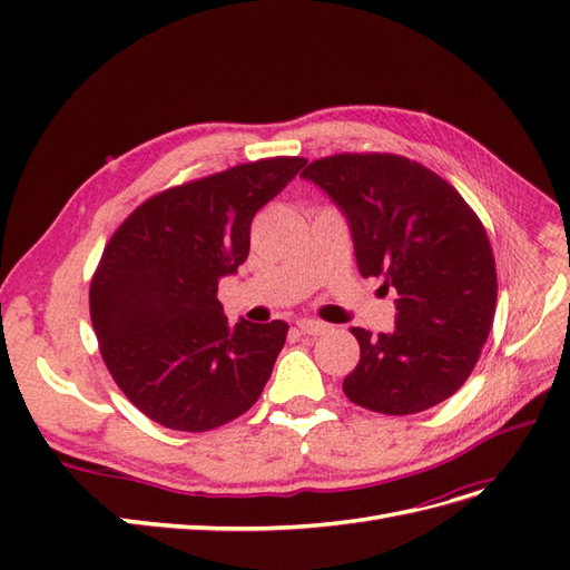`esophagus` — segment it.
Masks as SVG:
<instances>
[{
	"label": "esophagus",
	"instance_id": "34e87169",
	"mask_svg": "<svg viewBox=\"0 0 570 570\" xmlns=\"http://www.w3.org/2000/svg\"><path fill=\"white\" fill-rule=\"evenodd\" d=\"M297 327L304 335H323V333L331 331V325L323 323V321H316V318H299Z\"/></svg>",
	"mask_w": 570,
	"mask_h": 570
}]
</instances>
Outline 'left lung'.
I'll return each mask as SVG.
<instances>
[{"instance_id":"left-lung-1","label":"left lung","mask_w":570,"mask_h":570,"mask_svg":"<svg viewBox=\"0 0 570 570\" xmlns=\"http://www.w3.org/2000/svg\"><path fill=\"white\" fill-rule=\"evenodd\" d=\"M314 180L350 220L358 273L396 289V325L352 327L361 358L350 402L385 416L435 406L469 381L497 306V268L478 214L435 170L400 154H333Z\"/></svg>"}]
</instances>
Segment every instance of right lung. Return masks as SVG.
Wrapping results in <instances>:
<instances>
[{
	"label": "right lung",
	"mask_w": 570,
	"mask_h": 570,
	"mask_svg": "<svg viewBox=\"0 0 570 570\" xmlns=\"http://www.w3.org/2000/svg\"><path fill=\"white\" fill-rule=\"evenodd\" d=\"M302 157H271L145 199L101 252L90 283L99 354L147 419L206 433L256 404L287 323L235 325L218 278L249 254L256 212L299 174Z\"/></svg>",
	"instance_id": "add662e5"
}]
</instances>
